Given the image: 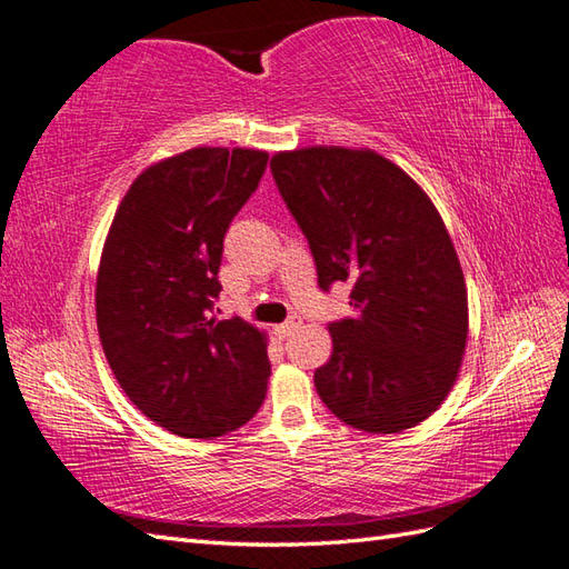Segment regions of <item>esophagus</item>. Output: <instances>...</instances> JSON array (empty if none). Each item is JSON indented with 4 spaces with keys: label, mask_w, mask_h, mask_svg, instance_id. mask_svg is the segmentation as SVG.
Here are the masks:
<instances>
[{
    "label": "esophagus",
    "mask_w": 569,
    "mask_h": 569,
    "mask_svg": "<svg viewBox=\"0 0 569 569\" xmlns=\"http://www.w3.org/2000/svg\"><path fill=\"white\" fill-rule=\"evenodd\" d=\"M295 329H297L295 321H284V323H280V327H274V336H277V339H287V336L292 333Z\"/></svg>",
    "instance_id": "1"
}]
</instances>
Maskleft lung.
<instances>
[{
  "label": "left lung",
  "instance_id": "left-lung-1",
  "mask_svg": "<svg viewBox=\"0 0 569 569\" xmlns=\"http://www.w3.org/2000/svg\"><path fill=\"white\" fill-rule=\"evenodd\" d=\"M270 171L321 292L351 282L353 317L329 323L319 398L356 430H410L442 405L467 346V284L442 218L376 152L309 147L274 154Z\"/></svg>",
  "mask_w": 569,
  "mask_h": 569
}]
</instances>
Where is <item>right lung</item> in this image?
Instances as JSON below:
<instances>
[{"label":"right lung","instance_id":"1","mask_svg":"<svg viewBox=\"0 0 569 569\" xmlns=\"http://www.w3.org/2000/svg\"><path fill=\"white\" fill-rule=\"evenodd\" d=\"M268 161L220 147L159 161L134 179L102 248V351L127 398L179 437L233 432L268 392L264 336L213 315L223 238Z\"/></svg>","mask_w":569,"mask_h":569}]
</instances>
